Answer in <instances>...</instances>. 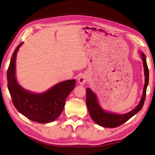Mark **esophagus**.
<instances>
[{
	"label": "esophagus",
	"instance_id": "esophagus-1",
	"mask_svg": "<svg viewBox=\"0 0 155 155\" xmlns=\"http://www.w3.org/2000/svg\"><path fill=\"white\" fill-rule=\"evenodd\" d=\"M87 81V76L85 74L81 75V76L78 78V82L81 85H83L84 84L86 83Z\"/></svg>",
	"mask_w": 155,
	"mask_h": 155
}]
</instances>
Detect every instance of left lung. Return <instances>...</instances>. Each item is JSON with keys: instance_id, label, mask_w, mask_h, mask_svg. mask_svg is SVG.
Wrapping results in <instances>:
<instances>
[{"instance_id": "left-lung-1", "label": "left lung", "mask_w": 155, "mask_h": 155, "mask_svg": "<svg viewBox=\"0 0 155 155\" xmlns=\"http://www.w3.org/2000/svg\"><path fill=\"white\" fill-rule=\"evenodd\" d=\"M142 55V59L143 61V65L144 67V75H145V85L143 87V95L140 101L139 104L133 110L124 114H118L116 113H111V112H106L98 104L97 97L91 88H87L86 104L88 108L92 119L99 125L104 127L114 128L122 125L130 118L135 115L142 109L144 104V101L146 96V90L149 83V69L147 67L146 58L143 52H140Z\"/></svg>"}]
</instances>
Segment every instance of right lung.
<instances>
[{
    "label": "right lung",
    "instance_id": "1",
    "mask_svg": "<svg viewBox=\"0 0 155 155\" xmlns=\"http://www.w3.org/2000/svg\"><path fill=\"white\" fill-rule=\"evenodd\" d=\"M23 43L17 46L12 55L7 71L8 87L13 105L29 120L40 124L57 119L64 109L67 98L76 86V79L60 82L41 94H35L18 85L15 78L17 53Z\"/></svg>",
    "mask_w": 155,
    "mask_h": 155
}]
</instances>
